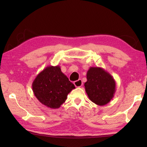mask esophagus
Returning a JSON list of instances; mask_svg holds the SVG:
<instances>
[{
    "label": "esophagus",
    "instance_id": "34e87169",
    "mask_svg": "<svg viewBox=\"0 0 147 147\" xmlns=\"http://www.w3.org/2000/svg\"><path fill=\"white\" fill-rule=\"evenodd\" d=\"M74 85H75L76 87H81L83 85V82L82 80H78L74 82Z\"/></svg>",
    "mask_w": 147,
    "mask_h": 147
}]
</instances>
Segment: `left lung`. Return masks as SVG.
<instances>
[{
	"mask_svg": "<svg viewBox=\"0 0 147 147\" xmlns=\"http://www.w3.org/2000/svg\"><path fill=\"white\" fill-rule=\"evenodd\" d=\"M85 88L89 99L98 105H105L114 96L115 82L110 73L99 67H90L86 73Z\"/></svg>",
	"mask_w": 147,
	"mask_h": 147,
	"instance_id": "left-lung-1",
	"label": "left lung"
}]
</instances>
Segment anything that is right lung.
<instances>
[{
	"label": "right lung",
	"instance_id": "add662e5",
	"mask_svg": "<svg viewBox=\"0 0 147 147\" xmlns=\"http://www.w3.org/2000/svg\"><path fill=\"white\" fill-rule=\"evenodd\" d=\"M75 88L62 73L59 65H50L37 75L32 83L34 95L47 107L58 109L66 100L67 95Z\"/></svg>",
	"mask_w": 147,
	"mask_h": 147
}]
</instances>
